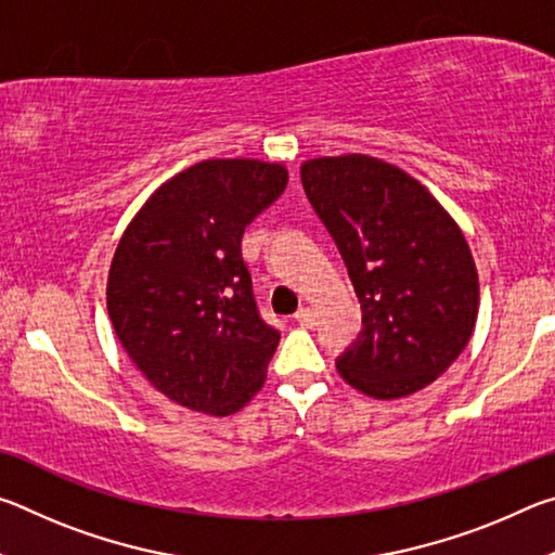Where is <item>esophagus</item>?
Instances as JSON below:
<instances>
[{"mask_svg":"<svg viewBox=\"0 0 555 555\" xmlns=\"http://www.w3.org/2000/svg\"><path fill=\"white\" fill-rule=\"evenodd\" d=\"M298 325L304 327H313L315 325V313L311 311V308H300V311L294 315Z\"/></svg>","mask_w":555,"mask_h":555,"instance_id":"34e87169","label":"esophagus"}]
</instances>
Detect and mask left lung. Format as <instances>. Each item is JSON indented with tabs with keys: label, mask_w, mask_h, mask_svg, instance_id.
<instances>
[{
	"label": "left lung",
	"mask_w": 555,
	"mask_h": 555,
	"mask_svg": "<svg viewBox=\"0 0 555 555\" xmlns=\"http://www.w3.org/2000/svg\"><path fill=\"white\" fill-rule=\"evenodd\" d=\"M300 181L362 306L340 377L384 401L428 387L465 350L480 308L463 230L424 183L374 156L311 158Z\"/></svg>",
	"instance_id": "1"
}]
</instances>
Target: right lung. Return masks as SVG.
Returning a JSON list of instances; mask_svg holds the SVG:
<instances>
[{
  "mask_svg": "<svg viewBox=\"0 0 555 555\" xmlns=\"http://www.w3.org/2000/svg\"><path fill=\"white\" fill-rule=\"evenodd\" d=\"M286 183L281 164L208 158L158 185L119 237L112 327L178 406L230 416L267 379L281 335L259 318L242 234Z\"/></svg>",
  "mask_w": 555,
  "mask_h": 555,
  "instance_id": "add662e5",
  "label": "right lung"
}]
</instances>
